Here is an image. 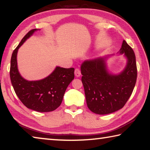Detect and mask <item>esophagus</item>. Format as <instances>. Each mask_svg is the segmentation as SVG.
<instances>
[{"mask_svg": "<svg viewBox=\"0 0 150 150\" xmlns=\"http://www.w3.org/2000/svg\"><path fill=\"white\" fill-rule=\"evenodd\" d=\"M74 74L76 76V77H80L81 76V71L79 69H76L75 71H74Z\"/></svg>", "mask_w": 150, "mask_h": 150, "instance_id": "34e87169", "label": "esophagus"}]
</instances>
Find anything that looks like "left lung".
<instances>
[{
    "label": "left lung",
    "mask_w": 150,
    "mask_h": 150,
    "mask_svg": "<svg viewBox=\"0 0 150 150\" xmlns=\"http://www.w3.org/2000/svg\"><path fill=\"white\" fill-rule=\"evenodd\" d=\"M118 53L127 59L125 69L119 74L108 71L109 56L88 59L81 65L87 105L95 114H108L122 108L134 89L137 78L134 51L123 40Z\"/></svg>",
    "instance_id": "left-lung-1"
}]
</instances>
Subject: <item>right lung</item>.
<instances>
[{
  "label": "right lung",
  "mask_w": 150,
  "mask_h": 150,
  "mask_svg": "<svg viewBox=\"0 0 150 150\" xmlns=\"http://www.w3.org/2000/svg\"><path fill=\"white\" fill-rule=\"evenodd\" d=\"M38 30H30L13 52L11 57L10 80L17 96L27 108L39 112H48L61 105L68 86L74 78V69L56 67L48 76L40 80L29 81L22 77L17 62L18 50Z\"/></svg>",
  "instance_id": "right-lung-1"
}]
</instances>
